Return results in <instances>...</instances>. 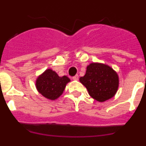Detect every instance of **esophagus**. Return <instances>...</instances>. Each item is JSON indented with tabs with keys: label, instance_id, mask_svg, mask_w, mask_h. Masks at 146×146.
I'll use <instances>...</instances> for the list:
<instances>
[{
	"label": "esophagus",
	"instance_id": "1",
	"mask_svg": "<svg viewBox=\"0 0 146 146\" xmlns=\"http://www.w3.org/2000/svg\"><path fill=\"white\" fill-rule=\"evenodd\" d=\"M78 79H79V76L78 75H75L73 77V80H78Z\"/></svg>",
	"mask_w": 146,
	"mask_h": 146
}]
</instances>
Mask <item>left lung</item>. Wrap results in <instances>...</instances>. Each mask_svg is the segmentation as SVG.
Wrapping results in <instances>:
<instances>
[{
	"mask_svg": "<svg viewBox=\"0 0 146 146\" xmlns=\"http://www.w3.org/2000/svg\"><path fill=\"white\" fill-rule=\"evenodd\" d=\"M80 82L87 88L89 95L99 102L113 98L119 86L117 72L110 66L101 63L89 64Z\"/></svg>",
	"mask_w": 146,
	"mask_h": 146,
	"instance_id": "left-lung-1",
	"label": "left lung"
}]
</instances>
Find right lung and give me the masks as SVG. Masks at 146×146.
Returning a JSON list of instances; mask_svg holds the SVG:
<instances>
[{"instance_id": "right-lung-1", "label": "right lung", "mask_w": 146, "mask_h": 146, "mask_svg": "<svg viewBox=\"0 0 146 146\" xmlns=\"http://www.w3.org/2000/svg\"><path fill=\"white\" fill-rule=\"evenodd\" d=\"M70 82L67 76L59 77L51 69H46L36 80V88L40 94L50 100H55L64 93L66 84Z\"/></svg>"}]
</instances>
